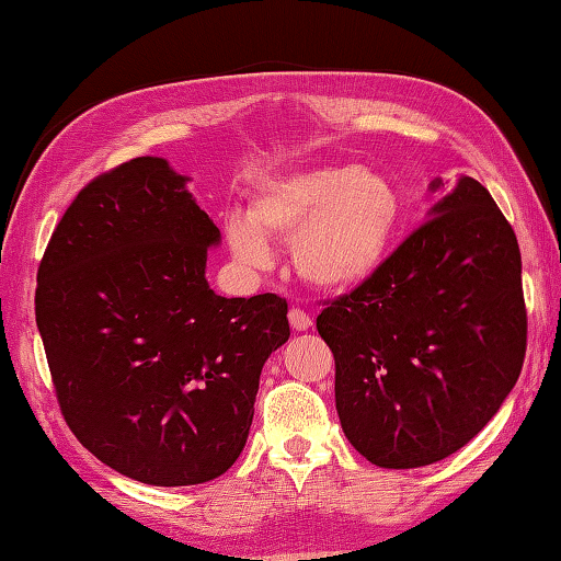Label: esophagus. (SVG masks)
<instances>
[{"instance_id":"1","label":"esophagus","mask_w":561,"mask_h":561,"mask_svg":"<svg viewBox=\"0 0 561 561\" xmlns=\"http://www.w3.org/2000/svg\"><path fill=\"white\" fill-rule=\"evenodd\" d=\"M289 323H291V328L296 332H306L308 328L313 325V320H311V316H308L306 311H301V308H291V311H289Z\"/></svg>"}]
</instances>
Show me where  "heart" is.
<instances>
[{
    "instance_id": "1",
    "label": "heart",
    "mask_w": 561,
    "mask_h": 561,
    "mask_svg": "<svg viewBox=\"0 0 561 561\" xmlns=\"http://www.w3.org/2000/svg\"><path fill=\"white\" fill-rule=\"evenodd\" d=\"M404 224V202L388 175L337 161L267 175L248 214H229L224 236L250 270L272 262L270 241L291 243V262L308 287L347 294L386 267Z\"/></svg>"
}]
</instances>
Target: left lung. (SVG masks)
Returning <instances> with one entry per match:
<instances>
[{
    "mask_svg": "<svg viewBox=\"0 0 561 561\" xmlns=\"http://www.w3.org/2000/svg\"><path fill=\"white\" fill-rule=\"evenodd\" d=\"M426 224L371 282L318 316L350 444L388 470L424 468L478 436L526 356L516 233L474 178L428 183Z\"/></svg>",
    "mask_w": 561,
    "mask_h": 561,
    "instance_id": "left-lung-1",
    "label": "left lung"
}]
</instances>
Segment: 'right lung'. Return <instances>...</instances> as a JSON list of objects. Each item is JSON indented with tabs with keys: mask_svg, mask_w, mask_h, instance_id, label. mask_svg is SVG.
I'll list each match as a JSON object with an SVG mask.
<instances>
[{
	"mask_svg": "<svg viewBox=\"0 0 561 561\" xmlns=\"http://www.w3.org/2000/svg\"><path fill=\"white\" fill-rule=\"evenodd\" d=\"M190 178L139 157L71 202L38 267L35 323L71 432L129 480L219 478L248 440L262 366L289 340L277 294L226 299Z\"/></svg>",
	"mask_w": 561,
	"mask_h": 561,
	"instance_id": "1",
	"label": "right lung"
}]
</instances>
